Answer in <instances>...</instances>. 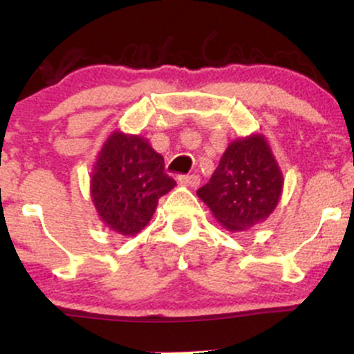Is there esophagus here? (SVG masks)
I'll list each match as a JSON object with an SVG mask.
<instances>
[{
	"label": "esophagus",
	"mask_w": 354,
	"mask_h": 354,
	"mask_svg": "<svg viewBox=\"0 0 354 354\" xmlns=\"http://www.w3.org/2000/svg\"><path fill=\"white\" fill-rule=\"evenodd\" d=\"M178 183L181 186H189V188H194V186L200 185V178L196 174H183V176H178Z\"/></svg>",
	"instance_id": "34e87169"
}]
</instances>
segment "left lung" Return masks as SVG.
<instances>
[{"instance_id":"1","label":"left lung","mask_w":354,"mask_h":354,"mask_svg":"<svg viewBox=\"0 0 354 354\" xmlns=\"http://www.w3.org/2000/svg\"><path fill=\"white\" fill-rule=\"evenodd\" d=\"M283 183L266 138L254 133L231 141L209 181L196 194L223 228L238 233L259 225L273 213Z\"/></svg>"}]
</instances>
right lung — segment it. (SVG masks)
<instances>
[{"label": "right lung", "instance_id": "obj_1", "mask_svg": "<svg viewBox=\"0 0 354 354\" xmlns=\"http://www.w3.org/2000/svg\"><path fill=\"white\" fill-rule=\"evenodd\" d=\"M176 183L165 173V160L140 135L113 131L93 166L89 193L109 230L133 236L153 218L158 200Z\"/></svg>", "mask_w": 354, "mask_h": 354}]
</instances>
